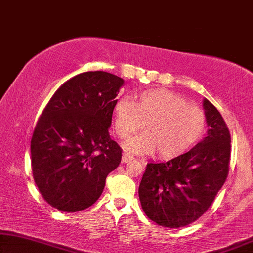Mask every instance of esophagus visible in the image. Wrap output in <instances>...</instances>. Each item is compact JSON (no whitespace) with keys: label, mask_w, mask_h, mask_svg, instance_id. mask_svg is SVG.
Returning <instances> with one entry per match:
<instances>
[{"label":"esophagus","mask_w":253,"mask_h":253,"mask_svg":"<svg viewBox=\"0 0 253 253\" xmlns=\"http://www.w3.org/2000/svg\"><path fill=\"white\" fill-rule=\"evenodd\" d=\"M133 159H134V157L130 154H128V152H124V155H123V163H128V162L133 161Z\"/></svg>","instance_id":"1"}]
</instances>
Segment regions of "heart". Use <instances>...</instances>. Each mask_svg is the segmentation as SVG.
<instances>
[{
    "label": "heart",
    "instance_id": "obj_1",
    "mask_svg": "<svg viewBox=\"0 0 253 253\" xmlns=\"http://www.w3.org/2000/svg\"><path fill=\"white\" fill-rule=\"evenodd\" d=\"M115 131L127 138L144 128L125 143L136 154L157 152L170 158L183 154L203 136L206 118L201 109L189 104L182 96L166 89H149L135 95L134 103L122 98L113 108ZM145 127H143V124Z\"/></svg>",
    "mask_w": 253,
    "mask_h": 253
}]
</instances>
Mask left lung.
Listing matches in <instances>:
<instances>
[{
	"label": "left lung",
	"mask_w": 253,
	"mask_h": 253,
	"mask_svg": "<svg viewBox=\"0 0 253 253\" xmlns=\"http://www.w3.org/2000/svg\"><path fill=\"white\" fill-rule=\"evenodd\" d=\"M206 137L186 154L165 163H149L138 187L147 216L159 226L190 225L208 211L229 172L230 134L214 105L203 101Z\"/></svg>",
	"instance_id": "8db88e82"
}]
</instances>
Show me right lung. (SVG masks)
I'll return each mask as SVG.
<instances>
[{
	"mask_svg": "<svg viewBox=\"0 0 253 253\" xmlns=\"http://www.w3.org/2000/svg\"><path fill=\"white\" fill-rule=\"evenodd\" d=\"M122 78L95 71L73 77L48 102L31 141L33 179L44 201L63 212L89 208L122 161L111 140Z\"/></svg>",
	"mask_w": 253,
	"mask_h": 253,
	"instance_id": "obj_1",
	"label": "right lung"
}]
</instances>
